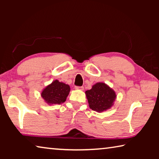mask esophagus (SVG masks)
<instances>
[{"label": "esophagus", "instance_id": "34e87169", "mask_svg": "<svg viewBox=\"0 0 159 159\" xmlns=\"http://www.w3.org/2000/svg\"><path fill=\"white\" fill-rule=\"evenodd\" d=\"M75 88H76V90H83V89H84V88L83 87H79V86H76V87H75Z\"/></svg>", "mask_w": 159, "mask_h": 159}]
</instances>
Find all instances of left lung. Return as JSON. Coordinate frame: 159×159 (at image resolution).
<instances>
[{"label":"left lung","instance_id":"1","mask_svg":"<svg viewBox=\"0 0 159 159\" xmlns=\"http://www.w3.org/2000/svg\"><path fill=\"white\" fill-rule=\"evenodd\" d=\"M85 93L90 108L99 113L111 108L116 99L115 91L102 82L95 83L90 90L85 91Z\"/></svg>","mask_w":159,"mask_h":159}]
</instances>
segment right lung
Here are the masks:
<instances>
[{"mask_svg":"<svg viewBox=\"0 0 159 159\" xmlns=\"http://www.w3.org/2000/svg\"><path fill=\"white\" fill-rule=\"evenodd\" d=\"M69 92V85L55 80L42 90L41 97L45 103L49 105L61 104L66 101Z\"/></svg>","mask_w":159,"mask_h":159,"instance_id":"1","label":"right lung"}]
</instances>
